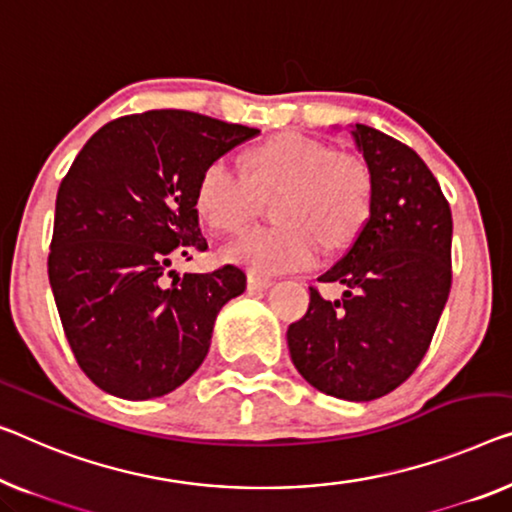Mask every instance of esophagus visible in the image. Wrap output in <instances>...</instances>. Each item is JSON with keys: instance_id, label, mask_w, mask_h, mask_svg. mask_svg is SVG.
Listing matches in <instances>:
<instances>
[{"instance_id": "obj_1", "label": "esophagus", "mask_w": 512, "mask_h": 512, "mask_svg": "<svg viewBox=\"0 0 512 512\" xmlns=\"http://www.w3.org/2000/svg\"><path fill=\"white\" fill-rule=\"evenodd\" d=\"M271 285H273L271 278L257 276V273H253V271L248 273V292H264V289H269Z\"/></svg>"}]
</instances>
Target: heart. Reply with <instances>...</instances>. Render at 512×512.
<instances>
[{"label":"heart","instance_id":"1","mask_svg":"<svg viewBox=\"0 0 512 512\" xmlns=\"http://www.w3.org/2000/svg\"><path fill=\"white\" fill-rule=\"evenodd\" d=\"M282 193L278 227H253L227 246L225 257L255 273H287L315 264L322 239L340 246L370 213L372 181L363 163L335 158L312 137L287 133L257 147L248 174L230 158H213L195 186V207L211 230L236 232L255 216L262 197Z\"/></svg>","mask_w":512,"mask_h":512}]
</instances>
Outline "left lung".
<instances>
[{"label":"left lung","instance_id":"8db88e82","mask_svg":"<svg viewBox=\"0 0 512 512\" xmlns=\"http://www.w3.org/2000/svg\"><path fill=\"white\" fill-rule=\"evenodd\" d=\"M372 181L370 216L347 255L319 276L345 287L289 324L287 345L317 391L370 402L411 377L430 347L451 292L453 216L437 179L407 144L352 126Z\"/></svg>","mask_w":512,"mask_h":512}]
</instances>
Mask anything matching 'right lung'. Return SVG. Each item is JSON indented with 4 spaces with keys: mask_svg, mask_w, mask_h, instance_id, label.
<instances>
[{
    "mask_svg": "<svg viewBox=\"0 0 512 512\" xmlns=\"http://www.w3.org/2000/svg\"><path fill=\"white\" fill-rule=\"evenodd\" d=\"M259 131L186 110L114 119L61 181L48 278L82 372L105 393L151 400L200 368L246 273L170 271L207 250L195 186L213 158Z\"/></svg>",
    "mask_w": 512,
    "mask_h": 512,
    "instance_id": "obj_1",
    "label": "right lung"
}]
</instances>
